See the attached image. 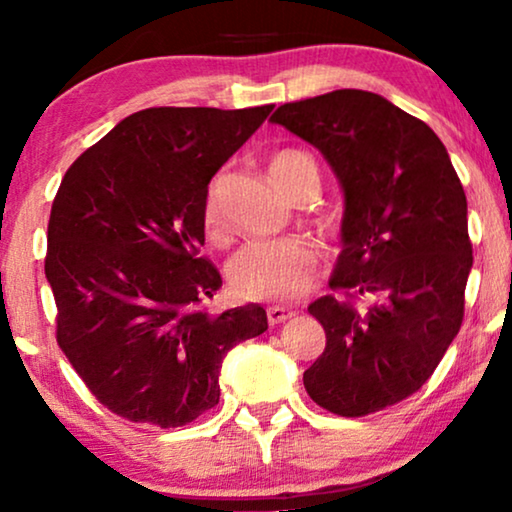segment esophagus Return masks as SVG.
Instances as JSON below:
<instances>
[{
  "label": "esophagus",
  "instance_id": "1",
  "mask_svg": "<svg viewBox=\"0 0 512 512\" xmlns=\"http://www.w3.org/2000/svg\"><path fill=\"white\" fill-rule=\"evenodd\" d=\"M293 310L289 307H279V305H272L268 307V324L270 326H277V324H284V321H289L293 317Z\"/></svg>",
  "mask_w": 512,
  "mask_h": 512
}]
</instances>
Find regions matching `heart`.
Wrapping results in <instances>:
<instances>
[{
  "mask_svg": "<svg viewBox=\"0 0 512 512\" xmlns=\"http://www.w3.org/2000/svg\"><path fill=\"white\" fill-rule=\"evenodd\" d=\"M275 184L293 198L303 188L319 191V172L310 156L279 151L270 163ZM223 179L209 181L202 202V228L207 240H223ZM317 275V254L303 242H249L228 261V284L244 300H293L310 291Z\"/></svg>",
  "mask_w": 512,
  "mask_h": 512,
  "instance_id": "obj_1",
  "label": "heart"
}]
</instances>
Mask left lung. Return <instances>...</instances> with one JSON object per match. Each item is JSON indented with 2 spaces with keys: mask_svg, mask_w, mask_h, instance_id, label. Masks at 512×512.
I'll return each mask as SVG.
<instances>
[{
  "mask_svg": "<svg viewBox=\"0 0 512 512\" xmlns=\"http://www.w3.org/2000/svg\"><path fill=\"white\" fill-rule=\"evenodd\" d=\"M270 121L317 146L345 191L331 277L345 298L307 307L326 331L303 375L307 394L340 417L396 405L429 380L464 321V186L436 132L368 90L282 104Z\"/></svg>",
  "mask_w": 512,
  "mask_h": 512,
  "instance_id": "obj_1",
  "label": "left lung"
}]
</instances>
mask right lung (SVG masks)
Segmentation results:
<instances>
[{"instance_id": "obj_1", "label": "right lung", "mask_w": 512, "mask_h": 512, "mask_svg": "<svg viewBox=\"0 0 512 512\" xmlns=\"http://www.w3.org/2000/svg\"><path fill=\"white\" fill-rule=\"evenodd\" d=\"M272 104L151 107L69 167L48 219L58 345L97 401L174 429L219 403L223 356L268 328L261 305L209 314L221 275L200 256L202 202Z\"/></svg>"}]
</instances>
